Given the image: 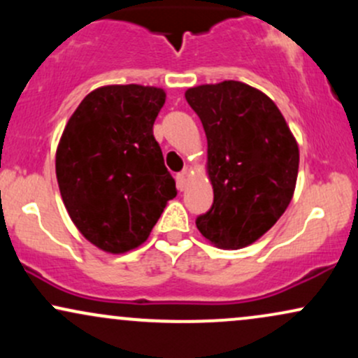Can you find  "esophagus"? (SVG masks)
<instances>
[{"label":"esophagus","mask_w":358,"mask_h":358,"mask_svg":"<svg viewBox=\"0 0 358 358\" xmlns=\"http://www.w3.org/2000/svg\"><path fill=\"white\" fill-rule=\"evenodd\" d=\"M176 187H178V190H185V187H187V170L176 175Z\"/></svg>","instance_id":"1"}]
</instances>
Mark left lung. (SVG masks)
Wrapping results in <instances>:
<instances>
[{"label":"left lung","mask_w":358,"mask_h":358,"mask_svg":"<svg viewBox=\"0 0 358 358\" xmlns=\"http://www.w3.org/2000/svg\"><path fill=\"white\" fill-rule=\"evenodd\" d=\"M207 136L212 208L196 219L220 249H242L279 220L296 188L299 150L273 99L239 80L185 92Z\"/></svg>","instance_id":"8db88e82"}]
</instances>
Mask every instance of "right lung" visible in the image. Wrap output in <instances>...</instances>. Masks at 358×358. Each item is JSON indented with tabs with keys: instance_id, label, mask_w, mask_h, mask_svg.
<instances>
[{
	"instance_id": "1",
	"label": "right lung",
	"mask_w": 358,
	"mask_h": 358,
	"mask_svg": "<svg viewBox=\"0 0 358 358\" xmlns=\"http://www.w3.org/2000/svg\"><path fill=\"white\" fill-rule=\"evenodd\" d=\"M166 99L151 85H104L73 110L57 146L65 208L96 248L122 254L148 239L176 196L153 124Z\"/></svg>"
}]
</instances>
